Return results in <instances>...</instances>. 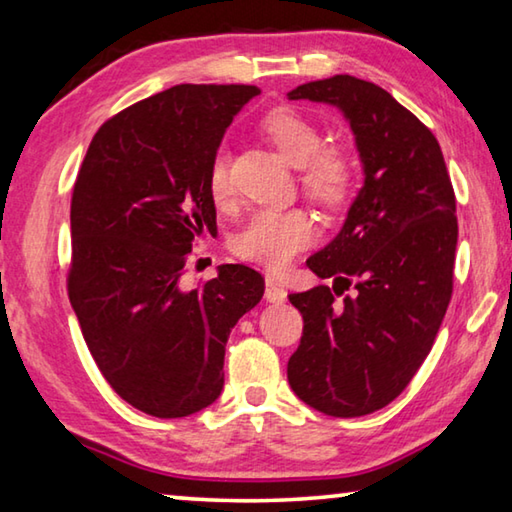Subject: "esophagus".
Instances as JSON below:
<instances>
[{"label":"esophagus","instance_id":"1","mask_svg":"<svg viewBox=\"0 0 512 512\" xmlns=\"http://www.w3.org/2000/svg\"><path fill=\"white\" fill-rule=\"evenodd\" d=\"M264 298H266V302H273V305H282V302L287 300V291H284V287L275 280V277H266Z\"/></svg>","mask_w":512,"mask_h":512}]
</instances>
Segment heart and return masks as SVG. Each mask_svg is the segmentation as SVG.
I'll return each instance as SVG.
<instances>
[{
	"mask_svg": "<svg viewBox=\"0 0 512 512\" xmlns=\"http://www.w3.org/2000/svg\"><path fill=\"white\" fill-rule=\"evenodd\" d=\"M268 135L282 158L291 167L302 169V185L314 201L323 205H341L354 187V167L341 151L325 149L318 128L296 112H273L264 121ZM207 185L216 203L230 194L228 158L216 153L207 173ZM316 225L302 210H257L248 216L244 228L237 232V255L253 259L268 268L287 266L300 250L316 241Z\"/></svg>",
	"mask_w": 512,
	"mask_h": 512,
	"instance_id": "b5f03b06",
	"label": "heart"
}]
</instances>
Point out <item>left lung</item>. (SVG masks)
Wrapping results in <instances>:
<instances>
[{"instance_id":"obj_1","label":"left lung","mask_w":512,"mask_h":512,"mask_svg":"<svg viewBox=\"0 0 512 512\" xmlns=\"http://www.w3.org/2000/svg\"><path fill=\"white\" fill-rule=\"evenodd\" d=\"M287 97L339 110L363 171L339 235L307 259L334 287L289 296L305 318L289 384L311 409L359 418L404 391L445 318L458 241L452 180L433 133L379 85L339 74ZM350 283L355 296L336 301Z\"/></svg>"}]
</instances>
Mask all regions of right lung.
I'll list each match as a JSON object with an SVG mask.
<instances>
[{
    "instance_id": "1",
    "label": "right lung",
    "mask_w": 512,
    "mask_h": 512,
    "mask_svg": "<svg viewBox=\"0 0 512 512\" xmlns=\"http://www.w3.org/2000/svg\"><path fill=\"white\" fill-rule=\"evenodd\" d=\"M255 85H173L103 124L72 196L69 302L101 375L153 418H185L223 391L225 343L264 277L223 264L183 287L196 237L216 232L207 173Z\"/></svg>"
}]
</instances>
